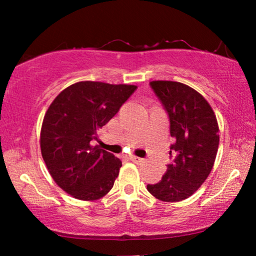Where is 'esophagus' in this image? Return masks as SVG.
Instances as JSON below:
<instances>
[{
    "instance_id": "esophagus-1",
    "label": "esophagus",
    "mask_w": 256,
    "mask_h": 256,
    "mask_svg": "<svg viewBox=\"0 0 256 256\" xmlns=\"http://www.w3.org/2000/svg\"><path fill=\"white\" fill-rule=\"evenodd\" d=\"M129 160H132V162H135V163H141V162H143V160H142V158H140V157H138V156H134V155L129 156Z\"/></svg>"
}]
</instances>
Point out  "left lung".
Here are the masks:
<instances>
[{"mask_svg": "<svg viewBox=\"0 0 256 256\" xmlns=\"http://www.w3.org/2000/svg\"><path fill=\"white\" fill-rule=\"evenodd\" d=\"M150 86L169 115L172 160L162 180L146 188L162 202H180L211 172L219 146L218 121L205 98L192 87L168 80H155Z\"/></svg>", "mask_w": 256, "mask_h": 256, "instance_id": "1", "label": "left lung"}]
</instances>
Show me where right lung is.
<instances>
[{
  "label": "right lung",
  "mask_w": 256,
  "mask_h": 256,
  "mask_svg": "<svg viewBox=\"0 0 256 256\" xmlns=\"http://www.w3.org/2000/svg\"><path fill=\"white\" fill-rule=\"evenodd\" d=\"M136 88L79 82L62 90L45 113L42 156L54 180L73 198L96 200L113 188L122 162L90 142Z\"/></svg>",
  "instance_id": "1"
}]
</instances>
